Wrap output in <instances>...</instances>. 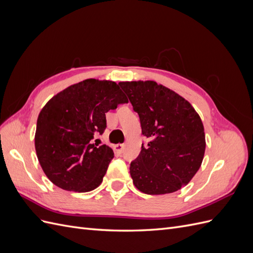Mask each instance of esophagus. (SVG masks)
I'll return each instance as SVG.
<instances>
[{"label": "esophagus", "instance_id": "esophagus-1", "mask_svg": "<svg viewBox=\"0 0 253 253\" xmlns=\"http://www.w3.org/2000/svg\"><path fill=\"white\" fill-rule=\"evenodd\" d=\"M115 151H116L117 153H119V154H121L122 152H124V150H125V144H122V143H118V144H115Z\"/></svg>", "mask_w": 253, "mask_h": 253}]
</instances>
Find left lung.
<instances>
[{
  "instance_id": "8db88e82",
  "label": "left lung",
  "mask_w": 253,
  "mask_h": 253,
  "mask_svg": "<svg viewBox=\"0 0 253 253\" xmlns=\"http://www.w3.org/2000/svg\"><path fill=\"white\" fill-rule=\"evenodd\" d=\"M138 113L141 132L151 141L141 147L129 173L142 193H173L200 169L206 149L204 126L194 108L155 81L119 82Z\"/></svg>"
}]
</instances>
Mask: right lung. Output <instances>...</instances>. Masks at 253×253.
Segmentation results:
<instances>
[{"mask_svg":"<svg viewBox=\"0 0 253 253\" xmlns=\"http://www.w3.org/2000/svg\"><path fill=\"white\" fill-rule=\"evenodd\" d=\"M127 99L118 84L86 79L66 87L44 105L37 120L35 148L47 178L57 187L88 192L102 182L114 152L93 143L106 127L105 113Z\"/></svg>","mask_w":253,"mask_h":253,"instance_id":"add662e5","label":"right lung"}]
</instances>
